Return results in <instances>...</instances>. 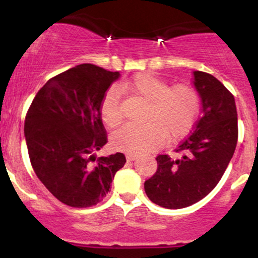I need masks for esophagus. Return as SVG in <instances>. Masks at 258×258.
<instances>
[{
	"instance_id": "1",
	"label": "esophagus",
	"mask_w": 258,
	"mask_h": 258,
	"mask_svg": "<svg viewBox=\"0 0 258 258\" xmlns=\"http://www.w3.org/2000/svg\"><path fill=\"white\" fill-rule=\"evenodd\" d=\"M137 159V155H135V154H127L126 155V160L127 161H133V160Z\"/></svg>"
}]
</instances>
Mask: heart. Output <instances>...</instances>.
Listing matches in <instances>:
<instances>
[{
  "label": "heart",
  "mask_w": 258,
  "mask_h": 258,
  "mask_svg": "<svg viewBox=\"0 0 258 258\" xmlns=\"http://www.w3.org/2000/svg\"><path fill=\"white\" fill-rule=\"evenodd\" d=\"M120 90L148 102L146 125H126L112 133L111 146L119 152L146 154L159 149L165 138L176 141L193 128L200 109V97L188 85L168 87L161 79L148 73L137 74L120 85ZM100 115L109 127L121 121L120 94L110 88L100 103Z\"/></svg>",
  "instance_id": "1"
}]
</instances>
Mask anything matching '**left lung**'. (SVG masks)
Here are the masks:
<instances>
[{
    "instance_id": "8db88e82",
    "label": "left lung",
    "mask_w": 258,
    "mask_h": 258,
    "mask_svg": "<svg viewBox=\"0 0 258 258\" xmlns=\"http://www.w3.org/2000/svg\"><path fill=\"white\" fill-rule=\"evenodd\" d=\"M193 74L203 116L177 148L182 158L159 155L158 170L144 183L148 198L165 209H183L204 199L220 182L238 141L233 94L215 76L204 72Z\"/></svg>"
}]
</instances>
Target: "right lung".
<instances>
[{
	"mask_svg": "<svg viewBox=\"0 0 258 258\" xmlns=\"http://www.w3.org/2000/svg\"><path fill=\"white\" fill-rule=\"evenodd\" d=\"M119 78L97 65H76L48 80L29 108L24 135L32 168L65 205H97L125 165L122 153L94 155L108 142L100 103Z\"/></svg>",
	"mask_w": 258,
	"mask_h": 258,
	"instance_id": "obj_1",
	"label": "right lung"
}]
</instances>
